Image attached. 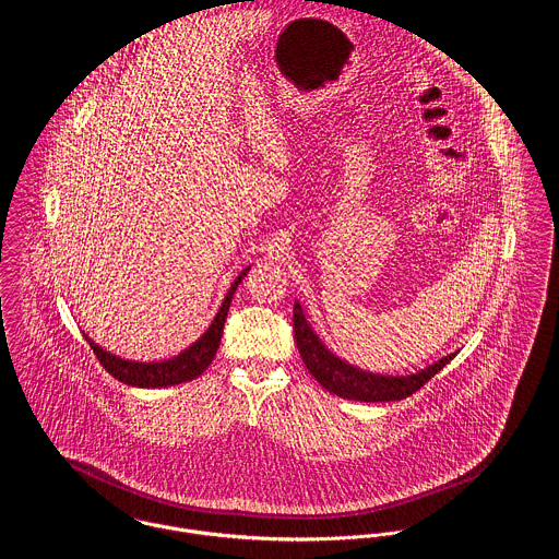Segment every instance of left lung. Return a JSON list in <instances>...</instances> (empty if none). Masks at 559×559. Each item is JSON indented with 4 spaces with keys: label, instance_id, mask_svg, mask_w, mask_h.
Segmentation results:
<instances>
[{
    "label": "left lung",
    "instance_id": "8db88e82",
    "mask_svg": "<svg viewBox=\"0 0 559 559\" xmlns=\"http://www.w3.org/2000/svg\"><path fill=\"white\" fill-rule=\"evenodd\" d=\"M294 332H296V344L300 348L301 361L306 364L308 372L317 379V383L338 397L357 400V402L404 400L426 385L433 374H438L455 357V353H451L433 361L428 368L406 377L374 374V372L361 370L344 361L338 355H334L325 344L321 343V338L312 332L310 323L306 321L300 301L294 304Z\"/></svg>",
    "mask_w": 559,
    "mask_h": 559
}]
</instances>
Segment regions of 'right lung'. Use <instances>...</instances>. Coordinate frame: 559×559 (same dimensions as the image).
Masks as SVG:
<instances>
[{
	"label": "right lung",
	"instance_id": "add662e5",
	"mask_svg": "<svg viewBox=\"0 0 559 559\" xmlns=\"http://www.w3.org/2000/svg\"><path fill=\"white\" fill-rule=\"evenodd\" d=\"M251 270L245 267L238 278L231 283L225 300L221 304L218 312L213 319V323L209 325V330L191 344L187 346L182 353H178L176 357L170 359H164V361H133V359H126V357H119L106 348H102L99 344L93 343L85 334V341L88 346L93 348L95 357L99 359V364L115 377L119 379L121 383L131 386H144V389H157V386H173L180 385V383H187V381H193L198 379L209 366L211 361L215 359L216 348L221 343V336H223V325H225V319H227V310H229V304L231 298L238 289V285L242 283V278L247 276V272Z\"/></svg>",
	"mask_w": 559,
	"mask_h": 559
}]
</instances>
